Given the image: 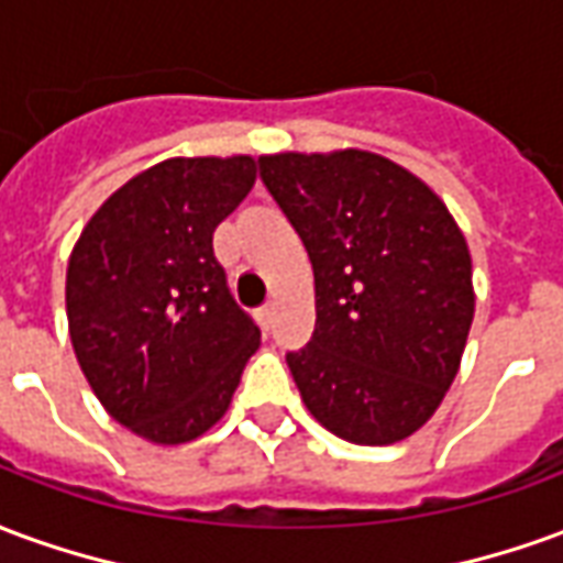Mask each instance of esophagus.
Listing matches in <instances>:
<instances>
[{
  "instance_id": "esophagus-1",
  "label": "esophagus",
  "mask_w": 563,
  "mask_h": 563,
  "mask_svg": "<svg viewBox=\"0 0 563 563\" xmlns=\"http://www.w3.org/2000/svg\"><path fill=\"white\" fill-rule=\"evenodd\" d=\"M258 325H262V331H271V322H274V307L265 305V307H258Z\"/></svg>"
}]
</instances>
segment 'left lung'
Here are the masks:
<instances>
[{
  "mask_svg": "<svg viewBox=\"0 0 563 563\" xmlns=\"http://www.w3.org/2000/svg\"><path fill=\"white\" fill-rule=\"evenodd\" d=\"M317 283V329L286 353L307 410L358 446L419 431L459 374L473 268L446 205L367 150L258 156Z\"/></svg>",
  "mask_w": 563,
  "mask_h": 563,
  "instance_id": "obj_1",
  "label": "left lung"
}]
</instances>
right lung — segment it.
Listing matches in <instances>:
<instances>
[{"label": "right lung", "instance_id": "obj_1", "mask_svg": "<svg viewBox=\"0 0 563 563\" xmlns=\"http://www.w3.org/2000/svg\"><path fill=\"white\" fill-rule=\"evenodd\" d=\"M256 184L253 156L165 159L84 225L66 274L68 334L117 422L177 446L220 422L262 331L229 292L213 232Z\"/></svg>", "mask_w": 563, "mask_h": 563}]
</instances>
